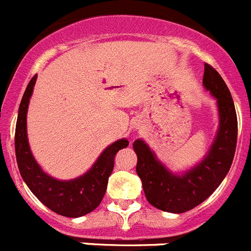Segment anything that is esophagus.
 Listing matches in <instances>:
<instances>
[{
    "instance_id": "1",
    "label": "esophagus",
    "mask_w": 251,
    "mask_h": 251,
    "mask_svg": "<svg viewBox=\"0 0 251 251\" xmlns=\"http://www.w3.org/2000/svg\"><path fill=\"white\" fill-rule=\"evenodd\" d=\"M133 128H136V129H138V128H139V122L138 121L133 122Z\"/></svg>"
}]
</instances>
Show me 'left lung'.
<instances>
[{"mask_svg":"<svg viewBox=\"0 0 251 251\" xmlns=\"http://www.w3.org/2000/svg\"><path fill=\"white\" fill-rule=\"evenodd\" d=\"M202 84L217 100L219 129L205 158L183 174H174L142 139L133 143L137 174L148 202L162 211L182 214L196 207L216 190L229 172L238 141V118L231 94L220 74L205 64Z\"/></svg>","mask_w":251,"mask_h":251,"instance_id":"obj_1","label":"left lung"}]
</instances>
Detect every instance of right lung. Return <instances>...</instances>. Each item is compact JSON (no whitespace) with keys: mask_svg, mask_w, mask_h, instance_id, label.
Wrapping results in <instances>:
<instances>
[{"mask_svg":"<svg viewBox=\"0 0 251 251\" xmlns=\"http://www.w3.org/2000/svg\"><path fill=\"white\" fill-rule=\"evenodd\" d=\"M37 75L26 88L20 103L15 132V151L20 174L31 192L51 211L61 216L80 217L98 207L105 195L108 178L114 167V157L129 142L126 138L114 142L101 152L86 174L69 181H60L49 176L35 161L27 141L26 118L30 98Z\"/></svg>","mask_w":251,"mask_h":251,"instance_id":"obj_1","label":"right lung"}]
</instances>
